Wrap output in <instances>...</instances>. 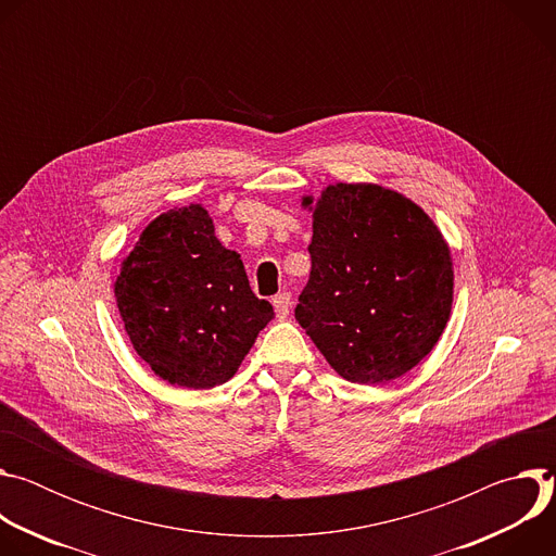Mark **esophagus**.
<instances>
[{
    "mask_svg": "<svg viewBox=\"0 0 556 556\" xmlns=\"http://www.w3.org/2000/svg\"><path fill=\"white\" fill-rule=\"evenodd\" d=\"M290 303H292V294L290 292H279L273 296V305L279 319H286L288 312H290Z\"/></svg>",
    "mask_w": 556,
    "mask_h": 556,
    "instance_id": "1",
    "label": "esophagus"
}]
</instances>
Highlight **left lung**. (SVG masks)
Segmentation results:
<instances>
[{
    "label": "left lung",
    "instance_id": "left-lung-1",
    "mask_svg": "<svg viewBox=\"0 0 556 556\" xmlns=\"http://www.w3.org/2000/svg\"><path fill=\"white\" fill-rule=\"evenodd\" d=\"M312 217V268L296 321L352 382L407 374L451 314L453 264L442 232L418 204L378 185H330Z\"/></svg>",
    "mask_w": 556,
    "mask_h": 556
}]
</instances>
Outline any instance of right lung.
Instances as JSON below:
<instances>
[{"label": "right lung", "instance_id": "right-lung-1", "mask_svg": "<svg viewBox=\"0 0 556 556\" xmlns=\"http://www.w3.org/2000/svg\"><path fill=\"white\" fill-rule=\"evenodd\" d=\"M114 292L138 356L189 389L226 382L275 316L200 204L167 211L142 230Z\"/></svg>", "mask_w": 556, "mask_h": 556}]
</instances>
